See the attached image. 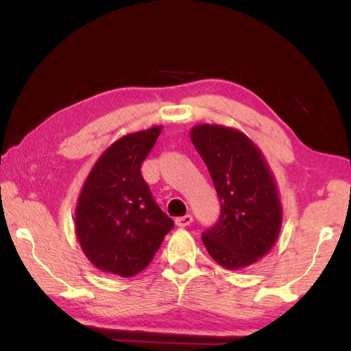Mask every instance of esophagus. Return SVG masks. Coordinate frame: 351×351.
<instances>
[{
	"label": "esophagus",
	"mask_w": 351,
	"mask_h": 351,
	"mask_svg": "<svg viewBox=\"0 0 351 351\" xmlns=\"http://www.w3.org/2000/svg\"><path fill=\"white\" fill-rule=\"evenodd\" d=\"M193 221V217L192 215H184L175 219V224L178 228H187V226Z\"/></svg>",
	"instance_id": "esophagus-1"
}]
</instances>
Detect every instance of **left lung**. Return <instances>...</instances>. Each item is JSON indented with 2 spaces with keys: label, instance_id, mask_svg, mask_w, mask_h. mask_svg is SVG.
<instances>
[{
  "label": "left lung",
  "instance_id": "1",
  "mask_svg": "<svg viewBox=\"0 0 351 351\" xmlns=\"http://www.w3.org/2000/svg\"><path fill=\"white\" fill-rule=\"evenodd\" d=\"M190 139L207 165L221 215L203 234L210 257L226 269H245L271 251L282 228L280 193L263 153L232 127L199 123Z\"/></svg>",
  "mask_w": 351,
  "mask_h": 351
}]
</instances>
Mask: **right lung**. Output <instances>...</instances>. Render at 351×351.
Returning a JSON list of instances; mask_svg holds the SVG:
<instances>
[{"instance_id":"1","label":"right lung","mask_w":351,"mask_h":351,"mask_svg":"<svg viewBox=\"0 0 351 351\" xmlns=\"http://www.w3.org/2000/svg\"><path fill=\"white\" fill-rule=\"evenodd\" d=\"M161 132L162 125H154L112 142L82 186L75 235L86 258L106 274H139L175 224L154 203L141 175Z\"/></svg>"}]
</instances>
